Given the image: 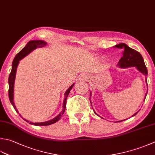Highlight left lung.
I'll return each instance as SVG.
<instances>
[{
  "instance_id": "obj_1",
  "label": "left lung",
  "mask_w": 155,
  "mask_h": 155,
  "mask_svg": "<svg viewBox=\"0 0 155 155\" xmlns=\"http://www.w3.org/2000/svg\"><path fill=\"white\" fill-rule=\"evenodd\" d=\"M115 47L117 48H120V49L123 50V56L122 58H121L119 62L117 64L118 66H120V68H128V67H132V66H136V68H137L138 71L141 72V73H142L147 77L148 74L147 68L146 67V65H145L144 64L143 58H142V55L138 52V51L132 49L131 48H130L124 43H121L117 45H115ZM147 77H146V83L147 84ZM147 87H148V84H147ZM147 95V93H146L144 99L146 98ZM90 95H91V93H90ZM95 114H97L95 112ZM137 114L138 112H136V113L133 115L132 117L134 116L135 115H136ZM122 121H124V120L118 121L117 122H122Z\"/></svg>"
}]
</instances>
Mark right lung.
Here are the masks:
<instances>
[{
  "instance_id": "add662e5",
  "label": "right lung",
  "mask_w": 155,
  "mask_h": 155,
  "mask_svg": "<svg viewBox=\"0 0 155 155\" xmlns=\"http://www.w3.org/2000/svg\"><path fill=\"white\" fill-rule=\"evenodd\" d=\"M47 43L44 41H42V40H31V41H29L28 43L27 44V45H25V47H24L22 50H21L19 53H18L16 56H15V58L13 61V64H12V69H11V72L10 74H9V77H8V97L9 99H10V101L11 103V104L13 105L14 109L15 110L17 113H19V111H17L16 107H15V104H14V101H13V99H14V83H15V76H16V72H17V66L19 64V61L23 59L24 57H25L27 55H28V54L32 51L33 50H35L36 48H41V47H44L45 45H46ZM74 84H72V85L68 89H67V91L65 92L64 93V101H63V109H62V111H61V113H60L59 115H58V116L54 117V119L49 120V121H47V122H39V123H33L30 122L28 120H27L25 119H24L20 115V116L23 118V119L26 121L27 122H29L30 124H33V125H35V126H48V125H51V124L56 123V122H58L60 118H61L62 116L64 113V111L66 110V99H67V97L68 95V94L71 91V90L72 89V87L74 86Z\"/></svg>"
}]
</instances>
